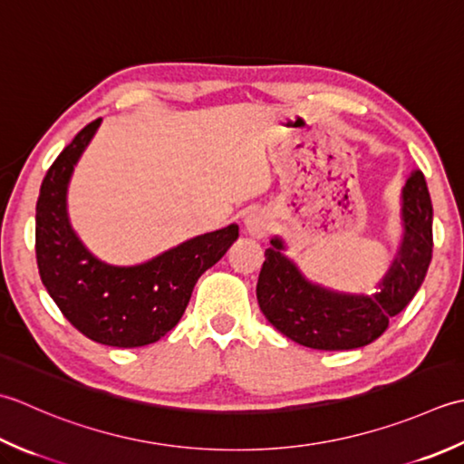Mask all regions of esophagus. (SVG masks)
<instances>
[{
    "label": "esophagus",
    "instance_id": "esophagus-1",
    "mask_svg": "<svg viewBox=\"0 0 464 464\" xmlns=\"http://www.w3.org/2000/svg\"><path fill=\"white\" fill-rule=\"evenodd\" d=\"M246 230H248L250 236H256V238H260V236L268 234L270 230V220L266 214L262 212H252L246 216Z\"/></svg>",
    "mask_w": 464,
    "mask_h": 464
}]
</instances>
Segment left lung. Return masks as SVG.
<instances>
[{"mask_svg": "<svg viewBox=\"0 0 464 464\" xmlns=\"http://www.w3.org/2000/svg\"><path fill=\"white\" fill-rule=\"evenodd\" d=\"M402 216V248L382 280V290L372 298L310 285L282 254V242L270 240L256 285L262 314L282 334L318 351H351L374 343L391 318L409 306L432 260V204L420 172L406 184Z\"/></svg>", "mask_w": 464, "mask_h": 464, "instance_id": "left-lung-1", "label": "left lung"}]
</instances>
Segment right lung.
I'll return each instance as SVG.
<instances>
[{
    "label": "right lung",
    "instance_id": "1",
    "mask_svg": "<svg viewBox=\"0 0 464 464\" xmlns=\"http://www.w3.org/2000/svg\"><path fill=\"white\" fill-rule=\"evenodd\" d=\"M100 121L80 130L44 178L35 206L37 270L62 314L83 336L118 348L146 346L178 324L198 278L238 238V226L196 236L140 266L118 268L93 258L70 228L65 190Z\"/></svg>",
    "mask_w": 464,
    "mask_h": 464
}]
</instances>
